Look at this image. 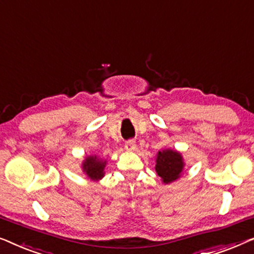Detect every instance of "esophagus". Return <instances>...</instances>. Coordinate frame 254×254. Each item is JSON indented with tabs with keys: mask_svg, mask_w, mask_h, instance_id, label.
<instances>
[{
	"mask_svg": "<svg viewBox=\"0 0 254 254\" xmlns=\"http://www.w3.org/2000/svg\"><path fill=\"white\" fill-rule=\"evenodd\" d=\"M135 147H137V146H135L134 140H127L126 142V149H127V151H134Z\"/></svg>",
	"mask_w": 254,
	"mask_h": 254,
	"instance_id": "obj_1",
	"label": "esophagus"
}]
</instances>
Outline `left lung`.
Returning <instances> with one entry per match:
<instances>
[{"instance_id":"8db88e82","label":"left lung","mask_w":254,"mask_h":254,"mask_svg":"<svg viewBox=\"0 0 254 254\" xmlns=\"http://www.w3.org/2000/svg\"><path fill=\"white\" fill-rule=\"evenodd\" d=\"M184 162L182 160L180 153L171 149L159 152L156 158L155 170L160 177L162 178L163 183H171L176 181L183 170Z\"/></svg>"}]
</instances>
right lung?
<instances>
[{"label": "right lung", "instance_id": "add662e5", "mask_svg": "<svg viewBox=\"0 0 254 254\" xmlns=\"http://www.w3.org/2000/svg\"><path fill=\"white\" fill-rule=\"evenodd\" d=\"M106 167V161H102L96 158V156H88V158L85 159V162L83 163V170L84 173H86V175L91 180H100V178L103 177V170H105Z\"/></svg>", "mask_w": 254, "mask_h": 254}]
</instances>
